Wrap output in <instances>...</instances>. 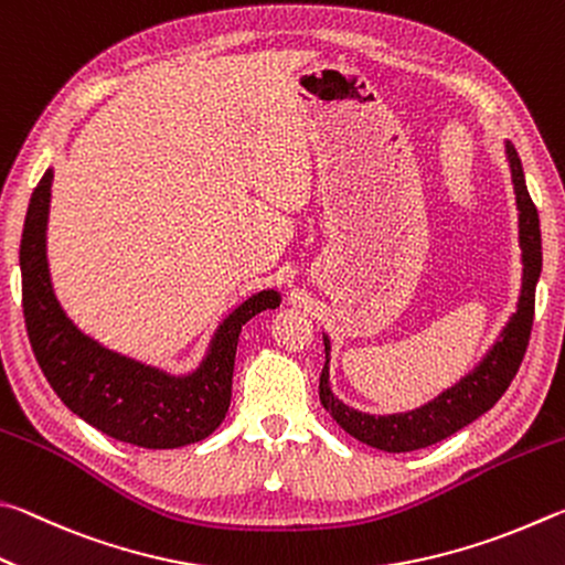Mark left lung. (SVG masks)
I'll use <instances>...</instances> for the list:
<instances>
[{"instance_id": "obj_1", "label": "left lung", "mask_w": 565, "mask_h": 565, "mask_svg": "<svg viewBox=\"0 0 565 565\" xmlns=\"http://www.w3.org/2000/svg\"><path fill=\"white\" fill-rule=\"evenodd\" d=\"M507 153L513 193H516L519 211V247H521V292L516 302V312L503 324L499 338L493 340L487 354L473 364L463 377L451 384L449 390L437 394L431 402L422 404L417 409L399 414H370L360 412L344 404L330 384V352L332 342L328 332H322L324 340V370L320 374V399L330 417L340 427L367 447L380 451L402 454L431 447L441 439L451 437L459 429L469 427L481 414H487L493 404L501 399V394L509 390V384L516 377L523 354L529 348L531 324H533V302H536V285L541 277L543 253H541V223L539 211L533 205L526 175H523L521 158L511 141H503Z\"/></svg>"}]
</instances>
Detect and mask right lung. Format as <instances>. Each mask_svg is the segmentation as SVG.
<instances>
[{
  "label": "right lung",
  "instance_id": "add662e5",
  "mask_svg": "<svg viewBox=\"0 0 565 565\" xmlns=\"http://www.w3.org/2000/svg\"><path fill=\"white\" fill-rule=\"evenodd\" d=\"M52 183L49 166L29 201L19 245L26 332L46 382L76 417L134 447L178 449L211 437L231 407L243 324L280 308V292L267 288L235 305L191 372L175 374L106 348L68 318L54 292L46 257Z\"/></svg>",
  "mask_w": 565,
  "mask_h": 565
}]
</instances>
